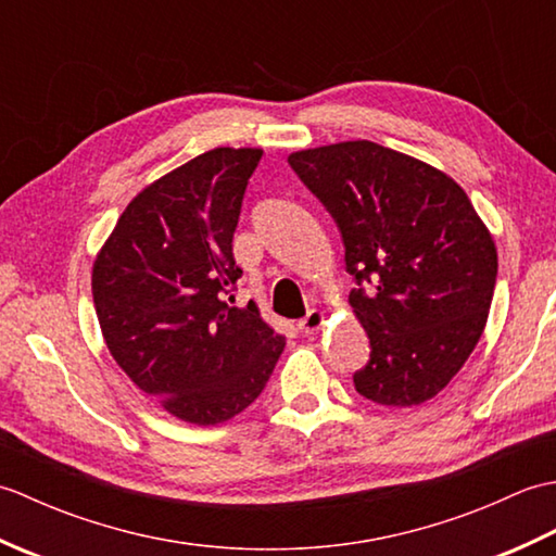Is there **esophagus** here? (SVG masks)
<instances>
[{"instance_id":"esophagus-1","label":"esophagus","mask_w":556,"mask_h":556,"mask_svg":"<svg viewBox=\"0 0 556 556\" xmlns=\"http://www.w3.org/2000/svg\"><path fill=\"white\" fill-rule=\"evenodd\" d=\"M325 323H327V313L320 308H313L308 315L303 317V320H299V329L303 334H315V332H320Z\"/></svg>"}]
</instances>
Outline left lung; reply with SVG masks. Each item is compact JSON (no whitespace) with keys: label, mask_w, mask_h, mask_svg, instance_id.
<instances>
[{"label":"left lung","mask_w":556,"mask_h":556,"mask_svg":"<svg viewBox=\"0 0 556 556\" xmlns=\"http://www.w3.org/2000/svg\"><path fill=\"white\" fill-rule=\"evenodd\" d=\"M289 164L332 212L349 293L370 339L356 392L410 408L464 368L488 325L497 245L464 188L432 164L372 140L296 150Z\"/></svg>","instance_id":"1"}]
</instances>
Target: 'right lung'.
I'll return each instance as SVG.
<instances>
[{
	"instance_id": "right-lung-1",
	"label": "right lung",
	"mask_w": 556,
	"mask_h": 556,
	"mask_svg": "<svg viewBox=\"0 0 556 556\" xmlns=\"http://www.w3.org/2000/svg\"><path fill=\"white\" fill-rule=\"evenodd\" d=\"M260 148H215L148 184L92 263L102 339L131 382L191 425L239 416L287 339L233 305L231 239Z\"/></svg>"
}]
</instances>
